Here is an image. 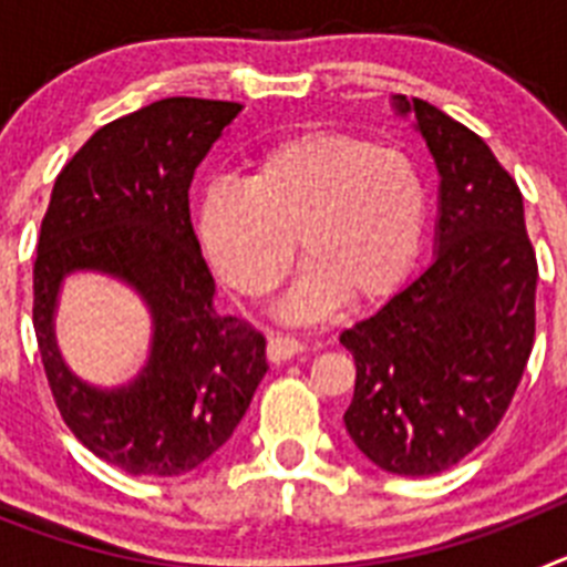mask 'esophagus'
I'll use <instances>...</instances> for the list:
<instances>
[{"mask_svg": "<svg viewBox=\"0 0 567 567\" xmlns=\"http://www.w3.org/2000/svg\"><path fill=\"white\" fill-rule=\"evenodd\" d=\"M303 352V346L295 338H287V334H269L267 354L272 363H284V360H292L295 354Z\"/></svg>", "mask_w": 567, "mask_h": 567, "instance_id": "34e87169", "label": "esophagus"}]
</instances>
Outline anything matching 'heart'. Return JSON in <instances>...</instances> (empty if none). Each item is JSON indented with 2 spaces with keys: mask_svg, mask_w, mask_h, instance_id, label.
Masks as SVG:
<instances>
[{
  "mask_svg": "<svg viewBox=\"0 0 567 567\" xmlns=\"http://www.w3.org/2000/svg\"><path fill=\"white\" fill-rule=\"evenodd\" d=\"M429 227V187L412 155L349 133H300L255 155L247 184H213L198 240L244 298H267L307 264L280 315L312 320L340 298L378 303L403 284Z\"/></svg>",
  "mask_w": 567,
  "mask_h": 567,
  "instance_id": "b5f03b06",
  "label": "heart"
}]
</instances>
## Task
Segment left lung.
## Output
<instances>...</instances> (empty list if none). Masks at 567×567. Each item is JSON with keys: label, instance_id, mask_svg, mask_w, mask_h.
Masks as SVG:
<instances>
[{"label": "left lung", "instance_id": "8db88e82", "mask_svg": "<svg viewBox=\"0 0 567 567\" xmlns=\"http://www.w3.org/2000/svg\"><path fill=\"white\" fill-rule=\"evenodd\" d=\"M440 173L432 267L340 334L358 378L346 432L378 468L429 477L499 425L537 332L523 193L488 144L423 99L394 96Z\"/></svg>", "mask_w": 567, "mask_h": 567}]
</instances>
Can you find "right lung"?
<instances>
[{
    "mask_svg": "<svg viewBox=\"0 0 567 567\" xmlns=\"http://www.w3.org/2000/svg\"><path fill=\"white\" fill-rule=\"evenodd\" d=\"M238 102L173 96L90 135L50 193L33 264V329L68 429L135 477H178L213 457L267 374V340L215 307V280L189 221V184ZM113 274L154 315L148 365L96 390L63 365L52 334L64 274Z\"/></svg>",
    "mask_w": 567,
    "mask_h": 567,
    "instance_id": "obj_1",
    "label": "right lung"
}]
</instances>
